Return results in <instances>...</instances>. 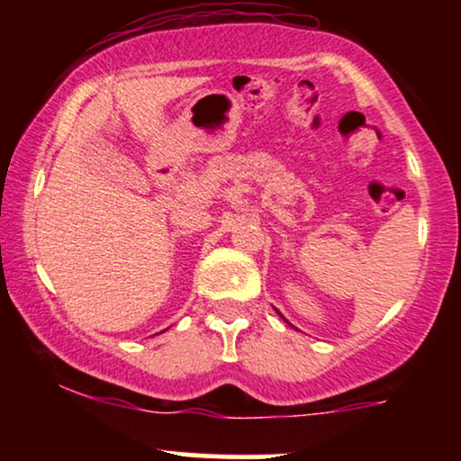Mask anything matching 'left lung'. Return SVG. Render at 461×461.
I'll use <instances>...</instances> for the list:
<instances>
[{
	"label": "left lung",
	"mask_w": 461,
	"mask_h": 461,
	"mask_svg": "<svg viewBox=\"0 0 461 461\" xmlns=\"http://www.w3.org/2000/svg\"><path fill=\"white\" fill-rule=\"evenodd\" d=\"M277 314H279V312H277ZM279 316H282V314H279Z\"/></svg>",
	"instance_id": "left-lung-1"
}]
</instances>
